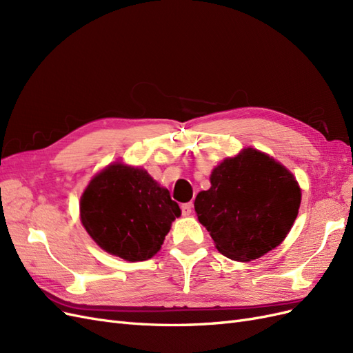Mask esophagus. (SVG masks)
<instances>
[{
    "instance_id": "1",
    "label": "esophagus",
    "mask_w": 353,
    "mask_h": 353,
    "mask_svg": "<svg viewBox=\"0 0 353 353\" xmlns=\"http://www.w3.org/2000/svg\"><path fill=\"white\" fill-rule=\"evenodd\" d=\"M181 210H183L184 216H190L191 212H193V205H191V203H184V205L181 206Z\"/></svg>"
}]
</instances>
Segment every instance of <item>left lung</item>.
Instances as JSON below:
<instances>
[{
	"instance_id": "left-lung-1",
	"label": "left lung",
	"mask_w": 353,
	"mask_h": 353,
	"mask_svg": "<svg viewBox=\"0 0 353 353\" xmlns=\"http://www.w3.org/2000/svg\"><path fill=\"white\" fill-rule=\"evenodd\" d=\"M209 179L210 188L197 194L194 209L219 253L252 262L285 240L301 208L302 190L279 160L244 147L213 168Z\"/></svg>"
}]
</instances>
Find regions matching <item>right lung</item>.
Here are the masks:
<instances>
[{
	"label": "right lung",
	"mask_w": 353,
	"mask_h": 353,
	"mask_svg": "<svg viewBox=\"0 0 353 353\" xmlns=\"http://www.w3.org/2000/svg\"><path fill=\"white\" fill-rule=\"evenodd\" d=\"M178 203L141 166L122 160L103 168L85 187L79 218L100 249L128 262H143L162 249Z\"/></svg>",
	"instance_id": "1"
}]
</instances>
